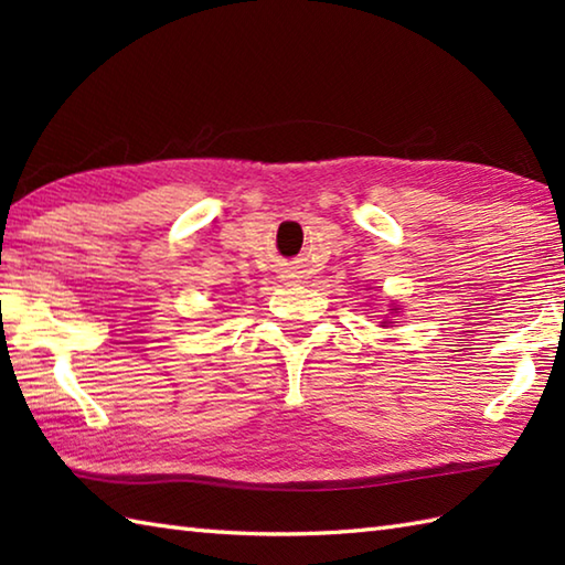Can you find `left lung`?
I'll use <instances>...</instances> for the list:
<instances>
[{
	"instance_id": "1",
	"label": "left lung",
	"mask_w": 565,
	"mask_h": 565,
	"mask_svg": "<svg viewBox=\"0 0 565 565\" xmlns=\"http://www.w3.org/2000/svg\"><path fill=\"white\" fill-rule=\"evenodd\" d=\"M393 310H398V308H393Z\"/></svg>"
}]
</instances>
